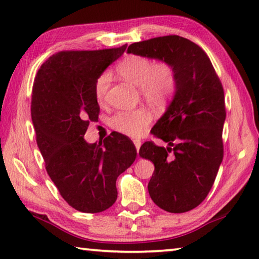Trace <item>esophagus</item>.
I'll return each mask as SVG.
<instances>
[{
    "instance_id": "obj_1",
    "label": "esophagus",
    "mask_w": 259,
    "mask_h": 259,
    "mask_svg": "<svg viewBox=\"0 0 259 259\" xmlns=\"http://www.w3.org/2000/svg\"><path fill=\"white\" fill-rule=\"evenodd\" d=\"M133 142H134V146H135V148H137V151H138V154H139L140 147H141V140L135 139V140H133Z\"/></svg>"
}]
</instances>
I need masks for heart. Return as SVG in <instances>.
Returning a JSON list of instances; mask_svg holds the SVG:
<instances>
[{
    "label": "heart",
    "instance_id": "b5f03b06",
    "mask_svg": "<svg viewBox=\"0 0 259 259\" xmlns=\"http://www.w3.org/2000/svg\"><path fill=\"white\" fill-rule=\"evenodd\" d=\"M118 74L127 81L140 87L147 101L162 104L167 101L177 90L176 71L167 63H156L151 58L141 55H130L118 63ZM110 86V74L103 72L97 77L94 86L95 99L99 103L104 102ZM151 121V113L146 108L125 110L111 118V126L117 132L128 137L138 138L146 132Z\"/></svg>",
    "mask_w": 259,
    "mask_h": 259
}]
</instances>
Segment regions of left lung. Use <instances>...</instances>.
Here are the masks:
<instances>
[{
    "mask_svg": "<svg viewBox=\"0 0 259 259\" xmlns=\"http://www.w3.org/2000/svg\"><path fill=\"white\" fill-rule=\"evenodd\" d=\"M127 53L158 59L176 71L175 95L151 130L167 147L148 141L139 155L155 165L148 184L155 204L171 213L187 212L204 201L223 162L222 82L204 50L179 35L135 42Z\"/></svg>",
    "mask_w": 259,
    "mask_h": 259,
    "instance_id": "left-lung-1",
    "label": "left lung"
}]
</instances>
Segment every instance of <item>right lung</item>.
I'll use <instances>...</instances> for the list:
<instances>
[{"label": "right lung", "mask_w": 259, "mask_h": 259, "mask_svg": "<svg viewBox=\"0 0 259 259\" xmlns=\"http://www.w3.org/2000/svg\"><path fill=\"white\" fill-rule=\"evenodd\" d=\"M126 47L57 53L34 79L32 121L46 169L62 197L81 212L109 209L117 200V178L137 158L133 142L120 133L99 143L83 138L99 119L96 79Z\"/></svg>", "instance_id": "1"}]
</instances>
